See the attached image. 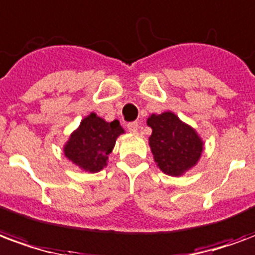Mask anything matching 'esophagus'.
Segmentation results:
<instances>
[{
	"label": "esophagus",
	"instance_id": "esophagus-1",
	"mask_svg": "<svg viewBox=\"0 0 255 255\" xmlns=\"http://www.w3.org/2000/svg\"><path fill=\"white\" fill-rule=\"evenodd\" d=\"M127 128H128V131L129 132H138V129H139V124L136 122H132V123H128L127 124Z\"/></svg>",
	"mask_w": 255,
	"mask_h": 255
}]
</instances>
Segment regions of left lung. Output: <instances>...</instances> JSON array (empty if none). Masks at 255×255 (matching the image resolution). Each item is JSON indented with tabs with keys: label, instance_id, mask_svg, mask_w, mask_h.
<instances>
[{
	"label": "left lung",
	"instance_id": "left-lung-1",
	"mask_svg": "<svg viewBox=\"0 0 255 255\" xmlns=\"http://www.w3.org/2000/svg\"><path fill=\"white\" fill-rule=\"evenodd\" d=\"M149 146L157 166L169 176H182L198 164L203 151V140L198 132L173 112L151 115Z\"/></svg>",
	"mask_w": 255,
	"mask_h": 255
}]
</instances>
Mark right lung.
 <instances>
[{"instance_id": "1", "label": "right lung", "mask_w": 255, "mask_h": 255, "mask_svg": "<svg viewBox=\"0 0 255 255\" xmlns=\"http://www.w3.org/2000/svg\"><path fill=\"white\" fill-rule=\"evenodd\" d=\"M122 133L124 129L119 120L109 123L95 113H90L69 135L64 144V155L82 171L100 172L108 165V155Z\"/></svg>"}]
</instances>
